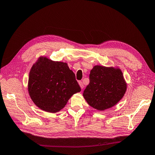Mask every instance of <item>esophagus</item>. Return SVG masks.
Masks as SVG:
<instances>
[{"label": "esophagus", "instance_id": "1", "mask_svg": "<svg viewBox=\"0 0 155 155\" xmlns=\"http://www.w3.org/2000/svg\"><path fill=\"white\" fill-rule=\"evenodd\" d=\"M79 86H80V87H81V89L83 88L84 85H83V83H82V81H79Z\"/></svg>", "mask_w": 155, "mask_h": 155}]
</instances>
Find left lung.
Wrapping results in <instances>:
<instances>
[{
  "label": "left lung",
  "instance_id": "left-lung-1",
  "mask_svg": "<svg viewBox=\"0 0 155 155\" xmlns=\"http://www.w3.org/2000/svg\"><path fill=\"white\" fill-rule=\"evenodd\" d=\"M89 79L83 97L89 105L98 110L114 106L126 92L127 84L120 68L96 65L91 70Z\"/></svg>",
  "mask_w": 155,
  "mask_h": 155
}]
</instances>
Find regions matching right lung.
Wrapping results in <instances>:
<instances>
[{"mask_svg":"<svg viewBox=\"0 0 155 155\" xmlns=\"http://www.w3.org/2000/svg\"><path fill=\"white\" fill-rule=\"evenodd\" d=\"M28 89L34 104L51 113L61 110L73 94L81 91L67 63L46 57L39 58L32 66Z\"/></svg>","mask_w":155,"mask_h":155,"instance_id":"add662e5","label":"right lung"}]
</instances>
